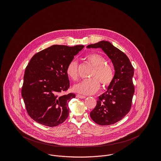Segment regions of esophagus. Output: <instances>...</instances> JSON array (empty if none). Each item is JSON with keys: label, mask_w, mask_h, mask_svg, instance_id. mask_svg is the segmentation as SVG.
Returning a JSON list of instances; mask_svg holds the SVG:
<instances>
[{"label": "esophagus", "mask_w": 161, "mask_h": 161, "mask_svg": "<svg viewBox=\"0 0 161 161\" xmlns=\"http://www.w3.org/2000/svg\"><path fill=\"white\" fill-rule=\"evenodd\" d=\"M77 98H81V99H84V98H86V97H85V96H84V95H80V94H77Z\"/></svg>", "instance_id": "obj_1"}]
</instances>
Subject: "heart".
<instances>
[{
  "label": "heart",
  "instance_id": "b5f03b06",
  "mask_svg": "<svg viewBox=\"0 0 161 161\" xmlns=\"http://www.w3.org/2000/svg\"><path fill=\"white\" fill-rule=\"evenodd\" d=\"M86 59L94 67L91 75L92 78L75 84L73 89L75 92L89 95L99 90L100 83L103 87H107L111 83L114 78V70L106 64V59L100 54H89ZM78 63L75 60L70 61L66 68V73L69 78L75 81L78 79Z\"/></svg>",
  "mask_w": 161,
  "mask_h": 161
}]
</instances>
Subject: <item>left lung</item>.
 Listing matches in <instances>:
<instances>
[{"label":"left lung","mask_w":161,"mask_h":161,"mask_svg":"<svg viewBox=\"0 0 161 161\" xmlns=\"http://www.w3.org/2000/svg\"><path fill=\"white\" fill-rule=\"evenodd\" d=\"M87 48H101L114 64L113 80L107 91L99 96L96 106L90 113L92 120L99 125L114 124L130 111L135 92L133 67L127 56L109 42L103 40Z\"/></svg>","instance_id":"1"}]
</instances>
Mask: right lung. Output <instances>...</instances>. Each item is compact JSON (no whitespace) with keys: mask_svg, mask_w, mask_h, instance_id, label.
<instances>
[{"mask_svg":"<svg viewBox=\"0 0 161 161\" xmlns=\"http://www.w3.org/2000/svg\"><path fill=\"white\" fill-rule=\"evenodd\" d=\"M84 47L53 45L31 58L25 71L22 96L28 115L37 123L55 127L68 117V103L75 95H61L69 87L66 68Z\"/></svg>","mask_w":161,"mask_h":161,"instance_id":"add662e5","label":"right lung"}]
</instances>
